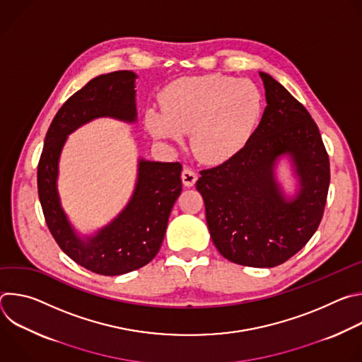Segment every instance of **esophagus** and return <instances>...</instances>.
<instances>
[{
  "mask_svg": "<svg viewBox=\"0 0 362 362\" xmlns=\"http://www.w3.org/2000/svg\"><path fill=\"white\" fill-rule=\"evenodd\" d=\"M196 180H197V175L192 169L185 168L183 172H182V182H183V185L186 187H192L196 183Z\"/></svg>",
  "mask_w": 362,
  "mask_h": 362,
  "instance_id": "obj_1",
  "label": "esophagus"
}]
</instances>
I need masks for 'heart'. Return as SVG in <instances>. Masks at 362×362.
I'll return each mask as SVG.
<instances>
[{
    "mask_svg": "<svg viewBox=\"0 0 362 362\" xmlns=\"http://www.w3.org/2000/svg\"><path fill=\"white\" fill-rule=\"evenodd\" d=\"M165 112L148 109L147 132L158 140L180 143L190 132V147L208 165H222L250 140L264 110L261 90L249 80L222 74L182 78L163 93Z\"/></svg>",
    "mask_w": 362,
    "mask_h": 362,
    "instance_id": "b5f03b06",
    "label": "heart"
}]
</instances>
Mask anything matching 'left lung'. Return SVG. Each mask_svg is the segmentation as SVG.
Segmentation results:
<instances>
[{
	"mask_svg": "<svg viewBox=\"0 0 362 362\" xmlns=\"http://www.w3.org/2000/svg\"><path fill=\"white\" fill-rule=\"evenodd\" d=\"M259 76L267 97L259 126L235 158L202 170L196 189L221 255L238 265L274 268L318 229L329 187V159L308 110L272 76ZM282 157L291 160L298 180L291 198L274 173Z\"/></svg>",
	"mask_w": 362,
	"mask_h": 362,
	"instance_id": "obj_1",
	"label": "left lung"
}]
</instances>
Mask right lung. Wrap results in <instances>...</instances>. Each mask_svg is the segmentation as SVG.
<instances>
[{
    "label": "right lung",
    "instance_id": "obj_1",
    "mask_svg": "<svg viewBox=\"0 0 362 362\" xmlns=\"http://www.w3.org/2000/svg\"><path fill=\"white\" fill-rule=\"evenodd\" d=\"M136 78L133 71H113L90 80L74 93L49 124L37 170L38 197L51 235L76 264L106 276L139 269L158 255L182 192V165L140 159L126 208L94 235L80 236L62 208L59 162L67 136L83 124L98 117L137 120Z\"/></svg>",
    "mask_w": 362,
    "mask_h": 362
}]
</instances>
